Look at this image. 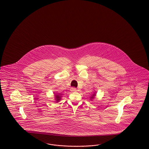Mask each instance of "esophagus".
Masks as SVG:
<instances>
[{
    "label": "esophagus",
    "mask_w": 149,
    "mask_h": 149,
    "mask_svg": "<svg viewBox=\"0 0 149 149\" xmlns=\"http://www.w3.org/2000/svg\"><path fill=\"white\" fill-rule=\"evenodd\" d=\"M70 91H72V92H75V91H77V88H75V87H72L71 89H70Z\"/></svg>",
    "instance_id": "34e87169"
}]
</instances>
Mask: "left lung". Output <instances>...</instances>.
<instances>
[{"mask_svg":"<svg viewBox=\"0 0 149 149\" xmlns=\"http://www.w3.org/2000/svg\"><path fill=\"white\" fill-rule=\"evenodd\" d=\"M95 95H96V92L95 91L92 95H91L90 98L91 100H93V99H95Z\"/></svg>","mask_w":149,"mask_h":149,"instance_id":"1","label":"left lung"}]
</instances>
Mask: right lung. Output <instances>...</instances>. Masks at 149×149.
<instances>
[{
	"mask_svg": "<svg viewBox=\"0 0 149 149\" xmlns=\"http://www.w3.org/2000/svg\"><path fill=\"white\" fill-rule=\"evenodd\" d=\"M54 100H56L55 102L56 103H58L61 100V98H62V95L60 94H57V93H54Z\"/></svg>",
	"mask_w": 149,
	"mask_h": 149,
	"instance_id": "1",
	"label": "right lung"
}]
</instances>
